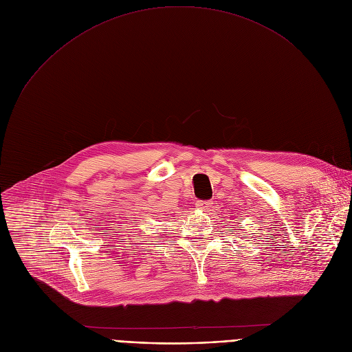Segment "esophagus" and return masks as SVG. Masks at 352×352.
Instances as JSON below:
<instances>
[{
  "mask_svg": "<svg viewBox=\"0 0 352 352\" xmlns=\"http://www.w3.org/2000/svg\"><path fill=\"white\" fill-rule=\"evenodd\" d=\"M210 206H211V201H202L201 199V201L197 202V207L201 208V210H207Z\"/></svg>",
  "mask_w": 352,
  "mask_h": 352,
  "instance_id": "1",
  "label": "esophagus"
}]
</instances>
